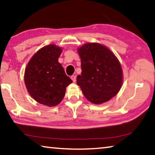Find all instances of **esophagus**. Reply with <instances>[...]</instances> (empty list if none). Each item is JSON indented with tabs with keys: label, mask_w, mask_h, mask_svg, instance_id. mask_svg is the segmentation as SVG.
Masks as SVG:
<instances>
[{
	"label": "esophagus",
	"mask_w": 155,
	"mask_h": 155,
	"mask_svg": "<svg viewBox=\"0 0 155 155\" xmlns=\"http://www.w3.org/2000/svg\"><path fill=\"white\" fill-rule=\"evenodd\" d=\"M70 78H71V79L72 80L73 82H74V83L76 82V78H77V76H76V75H72L71 77H70Z\"/></svg>",
	"instance_id": "obj_1"
}]
</instances>
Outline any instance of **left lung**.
I'll return each mask as SVG.
<instances>
[{
  "mask_svg": "<svg viewBox=\"0 0 155 155\" xmlns=\"http://www.w3.org/2000/svg\"><path fill=\"white\" fill-rule=\"evenodd\" d=\"M81 60L77 85L85 97L94 104H101L114 97L122 87L123 73L120 61L108 47L88 43L78 47Z\"/></svg>",
  "mask_w": 155,
  "mask_h": 155,
  "instance_id": "1",
  "label": "left lung"
}]
</instances>
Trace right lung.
Masks as SVG:
<instances>
[{
	"label": "right lung",
	"mask_w": 155,
	"mask_h": 155,
	"mask_svg": "<svg viewBox=\"0 0 155 155\" xmlns=\"http://www.w3.org/2000/svg\"><path fill=\"white\" fill-rule=\"evenodd\" d=\"M62 48L54 44L39 49L28 63L24 82L34 100L47 106L59 104L66 94V88L72 81L59 63Z\"/></svg>",
	"instance_id": "add662e5"
}]
</instances>
